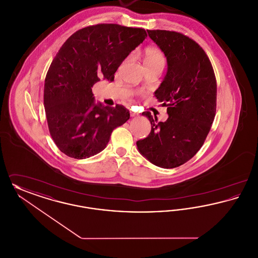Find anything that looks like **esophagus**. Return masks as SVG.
Returning <instances> with one entry per match:
<instances>
[{"instance_id":"1","label":"esophagus","mask_w":258,"mask_h":258,"mask_svg":"<svg viewBox=\"0 0 258 258\" xmlns=\"http://www.w3.org/2000/svg\"><path fill=\"white\" fill-rule=\"evenodd\" d=\"M138 115H139V114L136 113V112H133V111L131 112V116H132V117H135V116H138Z\"/></svg>"}]
</instances>
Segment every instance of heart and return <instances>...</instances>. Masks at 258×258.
Instances as JSON below:
<instances>
[{"mask_svg":"<svg viewBox=\"0 0 258 258\" xmlns=\"http://www.w3.org/2000/svg\"><path fill=\"white\" fill-rule=\"evenodd\" d=\"M144 62H165V57L162 52L155 47H149L145 51Z\"/></svg>","mask_w":258,"mask_h":258,"instance_id":"b5f03b06","label":"heart"}]
</instances>
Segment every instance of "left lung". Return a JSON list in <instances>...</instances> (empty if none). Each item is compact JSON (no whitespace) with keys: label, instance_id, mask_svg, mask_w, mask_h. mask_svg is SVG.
I'll return each instance as SVG.
<instances>
[{"label":"left lung","instance_id":"1","mask_svg":"<svg viewBox=\"0 0 258 258\" xmlns=\"http://www.w3.org/2000/svg\"><path fill=\"white\" fill-rule=\"evenodd\" d=\"M166 57L167 72L155 97L167 107L168 119L158 122L143 112L152 130L136 142L140 154L161 168L178 167L202 147L216 115L217 82L206 53L177 32L147 30Z\"/></svg>","mask_w":258,"mask_h":258}]
</instances>
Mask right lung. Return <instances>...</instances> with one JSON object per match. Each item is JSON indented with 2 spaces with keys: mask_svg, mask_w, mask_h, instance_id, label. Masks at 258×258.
<instances>
[{
  "mask_svg": "<svg viewBox=\"0 0 258 258\" xmlns=\"http://www.w3.org/2000/svg\"><path fill=\"white\" fill-rule=\"evenodd\" d=\"M147 37L146 31L117 24L83 28L69 37L50 64L43 102L50 135L61 153L83 160L106 147L114 128L130 119L122 105L95 102L93 86L112 82L123 60Z\"/></svg>",
  "mask_w": 258,
  "mask_h": 258,
  "instance_id": "obj_1",
  "label": "right lung"
}]
</instances>
